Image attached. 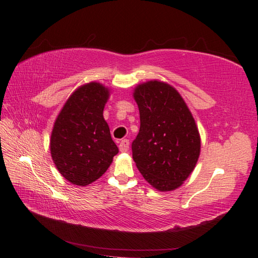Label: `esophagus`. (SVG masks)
<instances>
[{"mask_svg":"<svg viewBox=\"0 0 258 258\" xmlns=\"http://www.w3.org/2000/svg\"><path fill=\"white\" fill-rule=\"evenodd\" d=\"M119 151L120 152H127L128 149H130V141L128 140H122L119 142Z\"/></svg>","mask_w":258,"mask_h":258,"instance_id":"esophagus-1","label":"esophagus"}]
</instances>
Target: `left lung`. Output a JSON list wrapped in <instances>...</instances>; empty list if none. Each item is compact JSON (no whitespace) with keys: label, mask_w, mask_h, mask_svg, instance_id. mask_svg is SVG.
<instances>
[{"label":"left lung","mask_w":258,"mask_h":258,"mask_svg":"<svg viewBox=\"0 0 258 258\" xmlns=\"http://www.w3.org/2000/svg\"><path fill=\"white\" fill-rule=\"evenodd\" d=\"M140 132L132 143L133 160L153 187H179L196 165L201 138L195 119L179 93L169 84L149 81L134 91Z\"/></svg>","instance_id":"1"}]
</instances>
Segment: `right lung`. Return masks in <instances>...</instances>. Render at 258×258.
I'll return each mask as SVG.
<instances>
[{
    "instance_id": "obj_1",
    "label": "right lung",
    "mask_w": 258,
    "mask_h": 258,
    "mask_svg": "<svg viewBox=\"0 0 258 258\" xmlns=\"http://www.w3.org/2000/svg\"><path fill=\"white\" fill-rule=\"evenodd\" d=\"M109 90L91 82L69 97L57 115L50 150L58 172L69 182L86 186L100 178L118 153L103 117Z\"/></svg>"
}]
</instances>
